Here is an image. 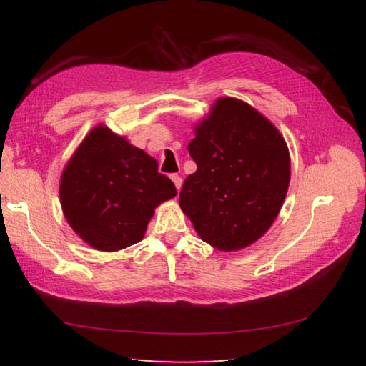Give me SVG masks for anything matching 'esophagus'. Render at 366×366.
Wrapping results in <instances>:
<instances>
[{
	"label": "esophagus",
	"mask_w": 366,
	"mask_h": 366,
	"mask_svg": "<svg viewBox=\"0 0 366 366\" xmlns=\"http://www.w3.org/2000/svg\"><path fill=\"white\" fill-rule=\"evenodd\" d=\"M171 181L174 182V185H176V189H177V190L182 187V179H181V176H177V174H172V176H171Z\"/></svg>",
	"instance_id": "esophagus-1"
}]
</instances>
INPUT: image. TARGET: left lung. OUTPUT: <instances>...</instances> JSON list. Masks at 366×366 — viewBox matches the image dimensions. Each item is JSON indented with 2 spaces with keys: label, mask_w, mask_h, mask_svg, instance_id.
<instances>
[{
  "label": "left lung",
  "mask_w": 366,
  "mask_h": 366,
  "mask_svg": "<svg viewBox=\"0 0 366 366\" xmlns=\"http://www.w3.org/2000/svg\"><path fill=\"white\" fill-rule=\"evenodd\" d=\"M189 154L197 171L179 204L203 242L238 251L257 242L282 209L291 162L280 131L235 97H219L194 128Z\"/></svg>",
  "instance_id": "1"
}]
</instances>
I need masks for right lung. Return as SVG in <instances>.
I'll return each mask as SVG.
<instances>
[{"mask_svg":"<svg viewBox=\"0 0 366 366\" xmlns=\"http://www.w3.org/2000/svg\"><path fill=\"white\" fill-rule=\"evenodd\" d=\"M177 195L154 157L97 124L73 152L59 184L64 216L97 251L114 252L141 242L155 208Z\"/></svg>","mask_w":366,"mask_h":366,"instance_id":"obj_1","label":"right lung"}]
</instances>
